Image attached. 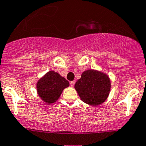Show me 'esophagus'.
Returning a JSON list of instances; mask_svg holds the SVG:
<instances>
[{"mask_svg":"<svg viewBox=\"0 0 146 146\" xmlns=\"http://www.w3.org/2000/svg\"><path fill=\"white\" fill-rule=\"evenodd\" d=\"M70 86H71L72 87H73L74 85V84H75V81H72V82H70Z\"/></svg>","mask_w":146,"mask_h":146,"instance_id":"obj_1","label":"esophagus"}]
</instances>
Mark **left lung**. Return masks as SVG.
Masks as SVG:
<instances>
[{
    "label": "left lung",
    "mask_w": 146,
    "mask_h": 146,
    "mask_svg": "<svg viewBox=\"0 0 146 146\" xmlns=\"http://www.w3.org/2000/svg\"><path fill=\"white\" fill-rule=\"evenodd\" d=\"M74 88L84 103L98 106L103 103L109 95L110 81L105 74L90 70L84 72Z\"/></svg>",
    "instance_id": "1"
}]
</instances>
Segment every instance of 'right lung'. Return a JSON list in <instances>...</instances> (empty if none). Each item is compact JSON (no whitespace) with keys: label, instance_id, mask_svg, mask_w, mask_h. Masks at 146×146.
Returning a JSON list of instances; mask_svg holds the SVG:
<instances>
[{"label":"right lung","instance_id":"right-lung-1","mask_svg":"<svg viewBox=\"0 0 146 146\" xmlns=\"http://www.w3.org/2000/svg\"><path fill=\"white\" fill-rule=\"evenodd\" d=\"M70 84L66 79L53 71L48 72L37 83V91L40 98L48 104L55 103L63 89Z\"/></svg>","mask_w":146,"mask_h":146}]
</instances>
